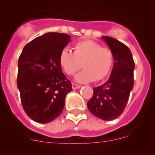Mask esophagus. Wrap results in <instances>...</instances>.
Returning a JSON list of instances; mask_svg holds the SVG:
<instances>
[{
	"mask_svg": "<svg viewBox=\"0 0 155 155\" xmlns=\"http://www.w3.org/2000/svg\"><path fill=\"white\" fill-rule=\"evenodd\" d=\"M72 87H73V89H77V88H80L81 86L79 85H76V84L75 83H72Z\"/></svg>",
	"mask_w": 155,
	"mask_h": 155,
	"instance_id": "1",
	"label": "esophagus"
}]
</instances>
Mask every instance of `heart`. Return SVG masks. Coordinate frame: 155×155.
<instances>
[{"mask_svg":"<svg viewBox=\"0 0 155 155\" xmlns=\"http://www.w3.org/2000/svg\"><path fill=\"white\" fill-rule=\"evenodd\" d=\"M114 61L113 52L93 40H82L74 45L73 53L68 48L61 50L59 64L64 71L71 76L81 68L84 70L75 76L79 83L100 81L109 75Z\"/></svg>","mask_w":155,"mask_h":155,"instance_id":"b5f03b06","label":"heart"}]
</instances>
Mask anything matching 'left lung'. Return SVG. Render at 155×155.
Segmentation results:
<instances>
[{
    "label": "left lung",
    "mask_w": 155,
    "mask_h": 155,
    "mask_svg": "<svg viewBox=\"0 0 155 155\" xmlns=\"http://www.w3.org/2000/svg\"><path fill=\"white\" fill-rule=\"evenodd\" d=\"M113 52L114 66L109 80L94 87V94L87 106L93 115L111 121L122 114L134 87L135 64L129 48L110 37H102Z\"/></svg>",
    "instance_id": "obj_1"
}]
</instances>
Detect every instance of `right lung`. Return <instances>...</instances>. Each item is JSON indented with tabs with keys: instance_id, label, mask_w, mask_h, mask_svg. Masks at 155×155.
Returning a JSON list of instances; mask_svg holds the SVG:
<instances>
[{
	"instance_id": "right-lung-1",
	"label": "right lung",
	"mask_w": 155,
	"mask_h": 155,
	"mask_svg": "<svg viewBox=\"0 0 155 155\" xmlns=\"http://www.w3.org/2000/svg\"><path fill=\"white\" fill-rule=\"evenodd\" d=\"M70 39L66 34L46 33L28 43L20 54L17 86L25 112L36 122L58 118L66 95L73 91L59 64V54Z\"/></svg>"
}]
</instances>
